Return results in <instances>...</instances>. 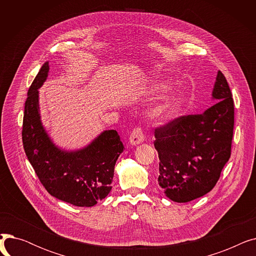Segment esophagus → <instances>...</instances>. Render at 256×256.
Wrapping results in <instances>:
<instances>
[{"label": "esophagus", "instance_id": "obj_1", "mask_svg": "<svg viewBox=\"0 0 256 256\" xmlns=\"http://www.w3.org/2000/svg\"><path fill=\"white\" fill-rule=\"evenodd\" d=\"M144 141V134L141 128H137L134 130L130 136V144L138 145Z\"/></svg>", "mask_w": 256, "mask_h": 256}]
</instances>
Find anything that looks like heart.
Listing matches in <instances>:
<instances>
[{"label":"heart","mask_w":256,"mask_h":256,"mask_svg":"<svg viewBox=\"0 0 256 256\" xmlns=\"http://www.w3.org/2000/svg\"><path fill=\"white\" fill-rule=\"evenodd\" d=\"M167 86L158 80L150 83L146 87V93L150 96H154V94L163 92ZM184 102L182 94L178 90H171L164 100L158 104L154 109L150 111V117L156 120H168L176 116V114L180 109V106Z\"/></svg>","instance_id":"b5f03b06"}]
</instances>
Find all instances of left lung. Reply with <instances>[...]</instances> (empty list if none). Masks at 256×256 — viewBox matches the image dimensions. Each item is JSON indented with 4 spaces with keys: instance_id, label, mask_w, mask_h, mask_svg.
Here are the masks:
<instances>
[{
    "instance_id": "obj_1",
    "label": "left lung",
    "mask_w": 256,
    "mask_h": 256,
    "mask_svg": "<svg viewBox=\"0 0 256 256\" xmlns=\"http://www.w3.org/2000/svg\"><path fill=\"white\" fill-rule=\"evenodd\" d=\"M212 96L217 102L202 114L180 116L154 130L158 182L176 202H189L208 193L230 158L234 106L221 72Z\"/></svg>"
}]
</instances>
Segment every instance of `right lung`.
Returning <instances> with one entry per match:
<instances>
[{
	"instance_id": "right-lung-1",
	"label": "right lung",
	"mask_w": 256,
	"mask_h": 256,
	"mask_svg": "<svg viewBox=\"0 0 256 256\" xmlns=\"http://www.w3.org/2000/svg\"><path fill=\"white\" fill-rule=\"evenodd\" d=\"M48 70L46 62L28 91L22 132L24 152L52 196L76 206H93L110 193L116 160L124 147L114 130H104L76 150H62L52 142L39 112L38 89Z\"/></svg>"
}]
</instances>
